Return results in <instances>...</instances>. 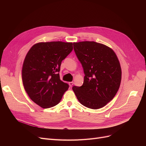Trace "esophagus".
<instances>
[{
	"instance_id": "esophagus-1",
	"label": "esophagus",
	"mask_w": 146,
	"mask_h": 146,
	"mask_svg": "<svg viewBox=\"0 0 146 146\" xmlns=\"http://www.w3.org/2000/svg\"><path fill=\"white\" fill-rule=\"evenodd\" d=\"M68 85L70 87H72V86L73 85V82H68Z\"/></svg>"
}]
</instances>
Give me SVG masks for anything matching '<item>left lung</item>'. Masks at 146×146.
Returning <instances> with one entry per match:
<instances>
[{
    "label": "left lung",
    "instance_id": "1",
    "mask_svg": "<svg viewBox=\"0 0 146 146\" xmlns=\"http://www.w3.org/2000/svg\"><path fill=\"white\" fill-rule=\"evenodd\" d=\"M74 51L85 73L81 86L73 90L81 104L90 109H99L110 102L119 89L121 68L114 51L94 41L73 43Z\"/></svg>",
    "mask_w": 146,
    "mask_h": 146
}]
</instances>
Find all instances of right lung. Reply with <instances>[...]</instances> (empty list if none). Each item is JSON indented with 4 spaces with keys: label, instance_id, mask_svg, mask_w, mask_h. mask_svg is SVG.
<instances>
[{
    "label": "right lung",
    "instance_id": "add662e5",
    "mask_svg": "<svg viewBox=\"0 0 146 146\" xmlns=\"http://www.w3.org/2000/svg\"><path fill=\"white\" fill-rule=\"evenodd\" d=\"M73 50L72 42H40L28 52L22 67L25 91L35 104L43 108L57 105L68 89L60 79L62 61Z\"/></svg>",
    "mask_w": 146,
    "mask_h": 146
}]
</instances>
